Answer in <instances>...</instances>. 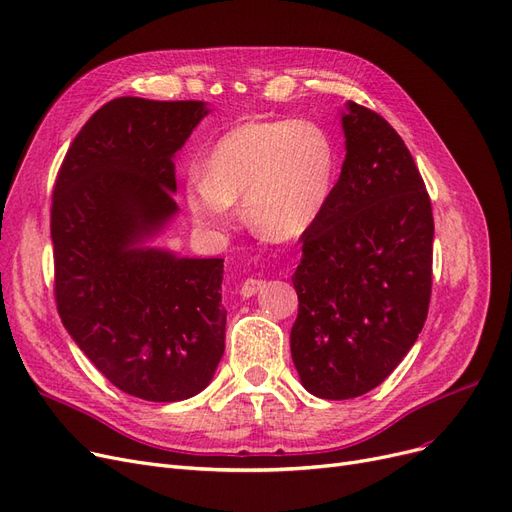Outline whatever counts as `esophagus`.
I'll return each mask as SVG.
<instances>
[{
  "mask_svg": "<svg viewBox=\"0 0 512 512\" xmlns=\"http://www.w3.org/2000/svg\"><path fill=\"white\" fill-rule=\"evenodd\" d=\"M265 286V280H257V278H247L242 282V286H240V295L242 297H253V295H257L261 288Z\"/></svg>",
  "mask_w": 512,
  "mask_h": 512,
  "instance_id": "34e87169",
  "label": "esophagus"
}]
</instances>
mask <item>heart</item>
<instances>
[{
	"instance_id": "b5f03b06",
	"label": "heart",
	"mask_w": 512,
	"mask_h": 512,
	"mask_svg": "<svg viewBox=\"0 0 512 512\" xmlns=\"http://www.w3.org/2000/svg\"><path fill=\"white\" fill-rule=\"evenodd\" d=\"M337 175V146L314 119L244 121L221 136L205 173L186 177V205L205 232L224 234L242 196L249 226L270 240L297 238L316 224Z\"/></svg>"
}]
</instances>
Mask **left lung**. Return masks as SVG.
<instances>
[{
    "mask_svg": "<svg viewBox=\"0 0 512 512\" xmlns=\"http://www.w3.org/2000/svg\"><path fill=\"white\" fill-rule=\"evenodd\" d=\"M341 123L339 182L301 236L293 276L291 355L322 399L364 395L404 360L427 320L433 272L431 198L404 140L355 102Z\"/></svg>",
    "mask_w": 512,
    "mask_h": 512,
    "instance_id": "obj_1",
    "label": "left lung"
}]
</instances>
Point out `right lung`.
<instances>
[{
    "mask_svg": "<svg viewBox=\"0 0 512 512\" xmlns=\"http://www.w3.org/2000/svg\"><path fill=\"white\" fill-rule=\"evenodd\" d=\"M205 102L115 98L90 117L52 196L54 295L79 349L146 402L201 393L226 349L224 259L140 247L177 213L173 154Z\"/></svg>",
    "mask_w": 512,
    "mask_h": 512,
    "instance_id": "1",
    "label": "right lung"
}]
</instances>
